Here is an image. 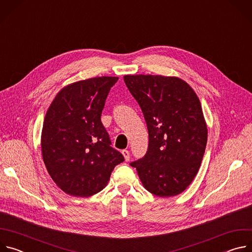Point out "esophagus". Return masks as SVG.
<instances>
[{"label": "esophagus", "instance_id": "1", "mask_svg": "<svg viewBox=\"0 0 252 252\" xmlns=\"http://www.w3.org/2000/svg\"><path fill=\"white\" fill-rule=\"evenodd\" d=\"M122 154H123V156L125 157V159H126V161H128V160H129V157H130V155H129V152H128L127 150H124V151L122 152Z\"/></svg>", "mask_w": 252, "mask_h": 252}]
</instances>
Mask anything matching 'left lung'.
<instances>
[{
	"label": "left lung",
	"mask_w": 252,
	"mask_h": 252,
	"mask_svg": "<svg viewBox=\"0 0 252 252\" xmlns=\"http://www.w3.org/2000/svg\"><path fill=\"white\" fill-rule=\"evenodd\" d=\"M149 130L145 157L130 162L151 193L174 196L195 177L206 147L207 128L200 101L185 81L175 77L125 76Z\"/></svg>",
	"instance_id": "8db88e82"
}]
</instances>
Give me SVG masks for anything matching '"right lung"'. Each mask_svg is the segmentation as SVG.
Masks as SVG:
<instances>
[{
    "instance_id": "add662e5",
    "label": "right lung",
    "mask_w": 252,
    "mask_h": 252,
    "mask_svg": "<svg viewBox=\"0 0 252 252\" xmlns=\"http://www.w3.org/2000/svg\"><path fill=\"white\" fill-rule=\"evenodd\" d=\"M117 77H98L59 92L45 117L42 154L53 181L65 193L88 197L102 190L125 160L100 122Z\"/></svg>"
}]
</instances>
